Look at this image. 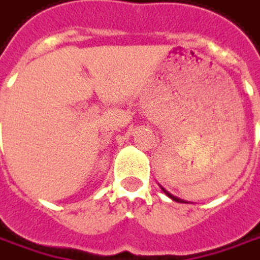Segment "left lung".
<instances>
[{"mask_svg": "<svg viewBox=\"0 0 260 260\" xmlns=\"http://www.w3.org/2000/svg\"><path fill=\"white\" fill-rule=\"evenodd\" d=\"M160 187H161V190H163L164 193H166L167 197L170 198V199H173V201H176V202H180V204H187V202H185L183 199H180V198H177V197H175V195H172L170 192H167V190H166V189H164L163 186H160Z\"/></svg>", "mask_w": 260, "mask_h": 260, "instance_id": "obj_1", "label": "left lung"}]
</instances>
